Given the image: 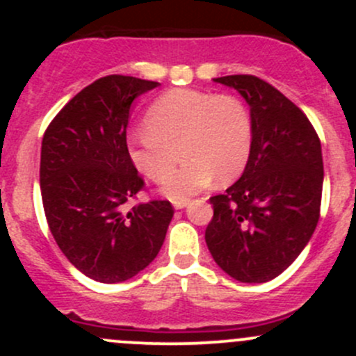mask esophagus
I'll return each instance as SVG.
<instances>
[{
	"instance_id": "34e87169",
	"label": "esophagus",
	"mask_w": 356,
	"mask_h": 356,
	"mask_svg": "<svg viewBox=\"0 0 356 356\" xmlns=\"http://www.w3.org/2000/svg\"><path fill=\"white\" fill-rule=\"evenodd\" d=\"M188 204H189V200H175L174 201V208H177V210L188 207Z\"/></svg>"
}]
</instances>
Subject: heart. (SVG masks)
<instances>
[{
	"label": "heart",
	"mask_w": 356,
	"mask_h": 356,
	"mask_svg": "<svg viewBox=\"0 0 356 356\" xmlns=\"http://www.w3.org/2000/svg\"><path fill=\"white\" fill-rule=\"evenodd\" d=\"M146 127L131 132L129 156L149 181L161 182L186 158L181 171L165 181V193L181 200L211 184L229 182L245 170L253 143V124L245 103L232 95L174 89L152 103Z\"/></svg>",
	"instance_id": "1"
}]
</instances>
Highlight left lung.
<instances>
[{
	"label": "left lung",
	"instance_id": "left-lung-1",
	"mask_svg": "<svg viewBox=\"0 0 356 356\" xmlns=\"http://www.w3.org/2000/svg\"><path fill=\"white\" fill-rule=\"evenodd\" d=\"M251 108L253 143L239 181L211 196L204 231L218 267L239 282L277 277L310 241L321 217L324 163L317 131L291 99L264 79L225 75Z\"/></svg>",
	"mask_w": 356,
	"mask_h": 356
}]
</instances>
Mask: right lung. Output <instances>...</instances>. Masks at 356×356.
Instances as JSON below:
<instances>
[{
	"mask_svg": "<svg viewBox=\"0 0 356 356\" xmlns=\"http://www.w3.org/2000/svg\"><path fill=\"white\" fill-rule=\"evenodd\" d=\"M158 82L106 75L49 122L41 145L42 207L62 253L88 277L124 282L148 267L174 217L168 200L125 204L145 189L127 148L129 110Z\"/></svg>",
	"mask_w": 356,
	"mask_h": 356,
	"instance_id": "right-lung-1",
	"label": "right lung"
}]
</instances>
